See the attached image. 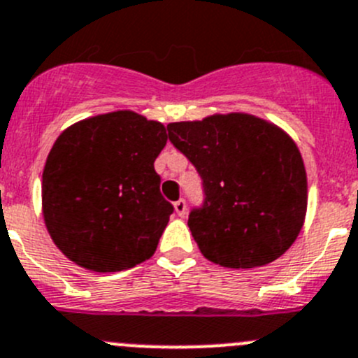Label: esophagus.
I'll list each match as a JSON object with an SVG mask.
<instances>
[{"mask_svg":"<svg viewBox=\"0 0 358 358\" xmlns=\"http://www.w3.org/2000/svg\"><path fill=\"white\" fill-rule=\"evenodd\" d=\"M175 211H176V215H178V217H185V213H187V203H185V199H178L175 203Z\"/></svg>","mask_w":358,"mask_h":358,"instance_id":"esophagus-1","label":"esophagus"}]
</instances>
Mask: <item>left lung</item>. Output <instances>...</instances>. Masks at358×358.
Returning a JSON list of instances; mask_svg holds the SVG:
<instances>
[{
    "label": "left lung",
    "instance_id": "obj_1",
    "mask_svg": "<svg viewBox=\"0 0 358 358\" xmlns=\"http://www.w3.org/2000/svg\"><path fill=\"white\" fill-rule=\"evenodd\" d=\"M169 141L194 164L204 199L189 227L208 260L232 269L273 262L303 229L308 182L292 138L248 115L173 122Z\"/></svg>",
    "mask_w": 358,
    "mask_h": 358
}]
</instances>
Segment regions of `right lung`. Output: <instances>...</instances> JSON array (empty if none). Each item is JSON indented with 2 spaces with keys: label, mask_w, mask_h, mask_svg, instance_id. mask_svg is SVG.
Here are the masks:
<instances>
[{
  "label": "right lung",
  "mask_w": 358,
  "mask_h": 358,
  "mask_svg": "<svg viewBox=\"0 0 358 358\" xmlns=\"http://www.w3.org/2000/svg\"><path fill=\"white\" fill-rule=\"evenodd\" d=\"M166 141L161 122L126 110L61 133L45 162L41 204L48 234L69 260L117 273L154 255L175 210L154 169Z\"/></svg>",
  "instance_id": "1"
}]
</instances>
